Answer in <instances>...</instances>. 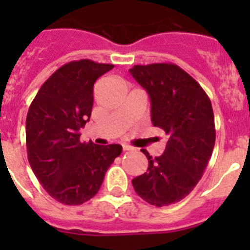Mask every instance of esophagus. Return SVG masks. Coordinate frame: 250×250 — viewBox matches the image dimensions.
Segmentation results:
<instances>
[{"mask_svg":"<svg viewBox=\"0 0 250 250\" xmlns=\"http://www.w3.org/2000/svg\"><path fill=\"white\" fill-rule=\"evenodd\" d=\"M130 150H133V147L132 146H129V145H123V151H130Z\"/></svg>","mask_w":250,"mask_h":250,"instance_id":"1","label":"esophagus"}]
</instances>
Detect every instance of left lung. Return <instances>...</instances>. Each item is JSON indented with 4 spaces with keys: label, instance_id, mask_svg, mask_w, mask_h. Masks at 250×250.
Here are the masks:
<instances>
[{
    "label": "left lung",
    "instance_id": "8db88e82",
    "mask_svg": "<svg viewBox=\"0 0 250 250\" xmlns=\"http://www.w3.org/2000/svg\"><path fill=\"white\" fill-rule=\"evenodd\" d=\"M151 100V121L168 137L165 152L132 180L144 201L165 207L185 198L202 178L215 144L211 103L200 83L175 64L134 65L129 70Z\"/></svg>",
    "mask_w": 250,
    "mask_h": 250
}]
</instances>
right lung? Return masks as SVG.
<instances>
[{"instance_id":"add662e5","label":"right lung","mask_w":250,"mask_h":250,"mask_svg":"<svg viewBox=\"0 0 250 250\" xmlns=\"http://www.w3.org/2000/svg\"><path fill=\"white\" fill-rule=\"evenodd\" d=\"M113 69L89 59L70 62L42 84L26 116L29 163L50 197L78 206L94 197L105 173L122 152L118 144L81 143L89 121L93 85Z\"/></svg>"}]
</instances>
